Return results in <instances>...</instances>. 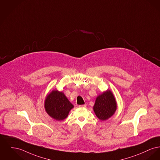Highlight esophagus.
I'll return each instance as SVG.
<instances>
[{"label":"esophagus","instance_id":"1","mask_svg":"<svg viewBox=\"0 0 160 160\" xmlns=\"http://www.w3.org/2000/svg\"><path fill=\"white\" fill-rule=\"evenodd\" d=\"M78 106H79L80 108H86V104H82V105H79Z\"/></svg>","mask_w":160,"mask_h":160}]
</instances>
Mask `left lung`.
<instances>
[{
    "mask_svg": "<svg viewBox=\"0 0 160 160\" xmlns=\"http://www.w3.org/2000/svg\"><path fill=\"white\" fill-rule=\"evenodd\" d=\"M117 106L113 94L110 90H108L97 97L93 109L98 118L104 121L112 116L116 111Z\"/></svg>",
    "mask_w": 160,
    "mask_h": 160,
    "instance_id": "left-lung-1",
    "label": "left lung"
}]
</instances>
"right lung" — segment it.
<instances>
[{
  "label": "right lung",
  "instance_id": "1",
  "mask_svg": "<svg viewBox=\"0 0 160 160\" xmlns=\"http://www.w3.org/2000/svg\"><path fill=\"white\" fill-rule=\"evenodd\" d=\"M74 108L62 92L53 90L48 95L45 100V108L48 114L57 121L63 120Z\"/></svg>",
  "mask_w": 160,
  "mask_h": 160
}]
</instances>
